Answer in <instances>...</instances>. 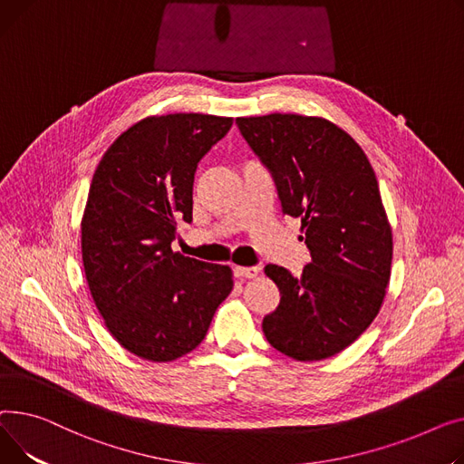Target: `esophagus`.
Wrapping results in <instances>:
<instances>
[{"label": "esophagus", "mask_w": 464, "mask_h": 464, "mask_svg": "<svg viewBox=\"0 0 464 464\" xmlns=\"http://www.w3.org/2000/svg\"><path fill=\"white\" fill-rule=\"evenodd\" d=\"M258 274H260V267H255V266H251V267L236 266L234 267V276L237 279H255V277H258Z\"/></svg>", "instance_id": "esophagus-1"}]
</instances>
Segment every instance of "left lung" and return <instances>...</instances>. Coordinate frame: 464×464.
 <instances>
[{
	"label": "left lung",
	"mask_w": 464,
	"mask_h": 464,
	"mask_svg": "<svg viewBox=\"0 0 464 464\" xmlns=\"http://www.w3.org/2000/svg\"><path fill=\"white\" fill-rule=\"evenodd\" d=\"M277 183L285 215L302 219L311 251L304 274L267 264L281 292L262 330L297 362L332 358L356 341L384 304L393 236L378 181L360 144L320 116L236 118Z\"/></svg>",
	"instance_id": "obj_1"
}]
</instances>
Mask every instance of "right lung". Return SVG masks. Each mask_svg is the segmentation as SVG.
<instances>
[{
    "instance_id": "1",
    "label": "right lung",
    "mask_w": 464,
    "mask_h": 464,
    "mask_svg": "<svg viewBox=\"0 0 464 464\" xmlns=\"http://www.w3.org/2000/svg\"><path fill=\"white\" fill-rule=\"evenodd\" d=\"M232 118L148 116L121 132L93 174L82 215V264L106 330L134 356L174 362L206 337L232 292L230 266L174 253L176 221L193 219L198 160Z\"/></svg>"
}]
</instances>
